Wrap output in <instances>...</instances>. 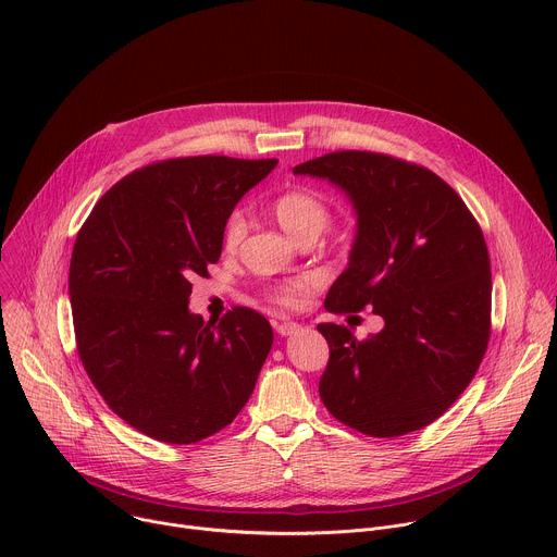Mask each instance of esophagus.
<instances>
[{"instance_id":"1","label":"esophagus","mask_w":557,"mask_h":557,"mask_svg":"<svg viewBox=\"0 0 557 557\" xmlns=\"http://www.w3.org/2000/svg\"><path fill=\"white\" fill-rule=\"evenodd\" d=\"M275 331H277V335L286 337V335L297 333V331H299V324H295V322H282V324H275Z\"/></svg>"}]
</instances>
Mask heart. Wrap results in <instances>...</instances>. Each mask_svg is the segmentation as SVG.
Segmentation results:
<instances>
[{"mask_svg":"<svg viewBox=\"0 0 557 557\" xmlns=\"http://www.w3.org/2000/svg\"><path fill=\"white\" fill-rule=\"evenodd\" d=\"M271 211L277 222L295 237L297 243L308 237H320L324 228L331 224L333 211L329 200L310 187L295 185L282 194H277L271 202ZM247 235V220L243 213H231L222 224V247L226 253H235L240 249ZM320 288V277H299L290 282L275 284L267 290V297L286 310H297L308 304L312 293Z\"/></svg>","mask_w":557,"mask_h":557,"instance_id":"b5f03b06","label":"heart"}]
</instances>
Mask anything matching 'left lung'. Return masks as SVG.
<instances>
[{"mask_svg": "<svg viewBox=\"0 0 557 557\" xmlns=\"http://www.w3.org/2000/svg\"><path fill=\"white\" fill-rule=\"evenodd\" d=\"M293 172L329 178L357 209L350 264L331 286L326 310L372 306L385 322L368 339L346 326H317L331 348L320 379L326 410L374 438L434 423L473 379L492 335L481 224L441 176L389 153L331 151Z\"/></svg>", "mask_w": 557, "mask_h": 557, "instance_id": "8db88e82", "label": "left lung"}]
</instances>
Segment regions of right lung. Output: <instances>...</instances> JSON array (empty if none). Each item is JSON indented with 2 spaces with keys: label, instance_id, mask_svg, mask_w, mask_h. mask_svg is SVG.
Segmentation results:
<instances>
[{
  "label": "right lung",
  "instance_id": "right-lung-1",
  "mask_svg": "<svg viewBox=\"0 0 557 557\" xmlns=\"http://www.w3.org/2000/svg\"><path fill=\"white\" fill-rule=\"evenodd\" d=\"M277 158L185 156L145 165L101 196L76 233V352L108 408L149 438L191 445L245 408L273 346L267 317L233 306L205 322L191 277L220 260L222 224Z\"/></svg>",
  "mask_w": 557,
  "mask_h": 557
}]
</instances>
